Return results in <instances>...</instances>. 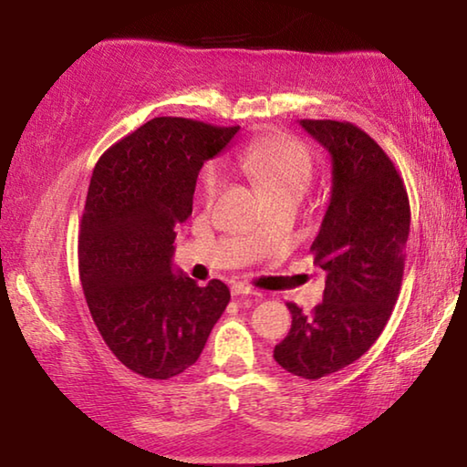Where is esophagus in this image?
Segmentation results:
<instances>
[{
	"label": "esophagus",
	"instance_id": "obj_1",
	"mask_svg": "<svg viewBox=\"0 0 467 467\" xmlns=\"http://www.w3.org/2000/svg\"><path fill=\"white\" fill-rule=\"evenodd\" d=\"M233 296H253V298H257L259 292L249 288V286H244V284H234Z\"/></svg>",
	"mask_w": 467,
	"mask_h": 467
}]
</instances>
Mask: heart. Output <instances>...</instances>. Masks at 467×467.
Masks as SVG:
<instances>
[{
  "label": "heart",
  "mask_w": 467,
  "mask_h": 467,
  "mask_svg": "<svg viewBox=\"0 0 467 467\" xmlns=\"http://www.w3.org/2000/svg\"><path fill=\"white\" fill-rule=\"evenodd\" d=\"M236 167L262 187L265 197L280 193H305L313 181V158L298 140L270 136L251 141L234 156ZM224 169L208 164L202 175V195L212 202L224 187Z\"/></svg>",
  "instance_id": "b5f03b06"
}]
</instances>
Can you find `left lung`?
Wrapping results in <instances>:
<instances>
[{"label":"left lung","instance_id":"8db88e82","mask_svg":"<svg viewBox=\"0 0 467 467\" xmlns=\"http://www.w3.org/2000/svg\"><path fill=\"white\" fill-rule=\"evenodd\" d=\"M331 156V195L311 251L326 270L323 303L274 348L288 373L321 379L358 360L389 321L404 275L410 202L400 172L377 141L348 121L303 119Z\"/></svg>","mask_w":467,"mask_h":467}]
</instances>
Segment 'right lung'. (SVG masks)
I'll list each match as a JSON object with an SVG mask.
<instances>
[{"instance_id": "add662e5", "label": "right lung", "mask_w": 467, "mask_h": 467, "mask_svg": "<svg viewBox=\"0 0 467 467\" xmlns=\"http://www.w3.org/2000/svg\"><path fill=\"white\" fill-rule=\"evenodd\" d=\"M239 128L156 117L110 146L94 167L78 239L94 326L133 373L171 379L200 358L231 290L172 265L175 228L192 216L205 161Z\"/></svg>"}]
</instances>
